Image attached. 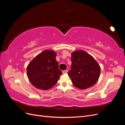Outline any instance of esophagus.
Here are the masks:
<instances>
[{
	"mask_svg": "<svg viewBox=\"0 0 125 125\" xmlns=\"http://www.w3.org/2000/svg\"><path fill=\"white\" fill-rule=\"evenodd\" d=\"M68 73V70H63L62 71V73L63 74H65V73Z\"/></svg>",
	"mask_w": 125,
	"mask_h": 125,
	"instance_id": "1",
	"label": "esophagus"
}]
</instances>
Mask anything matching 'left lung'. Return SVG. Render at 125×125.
Listing matches in <instances>:
<instances>
[{
	"label": "left lung",
	"instance_id": "left-lung-1",
	"mask_svg": "<svg viewBox=\"0 0 125 125\" xmlns=\"http://www.w3.org/2000/svg\"><path fill=\"white\" fill-rule=\"evenodd\" d=\"M71 70L68 74L75 86L83 90L95 84L101 69L92 56L84 51H77L71 53Z\"/></svg>",
	"mask_w": 125,
	"mask_h": 125
}]
</instances>
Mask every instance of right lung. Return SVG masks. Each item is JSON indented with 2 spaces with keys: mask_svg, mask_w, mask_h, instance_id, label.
Wrapping results in <instances>:
<instances>
[{
  "mask_svg": "<svg viewBox=\"0 0 125 125\" xmlns=\"http://www.w3.org/2000/svg\"><path fill=\"white\" fill-rule=\"evenodd\" d=\"M56 57L54 51L45 50L29 63L26 70L27 75L30 81L35 88L47 90L57 82L62 72L58 68Z\"/></svg>",
  "mask_w": 125,
  "mask_h": 125,
  "instance_id": "right-lung-1",
  "label": "right lung"
}]
</instances>
